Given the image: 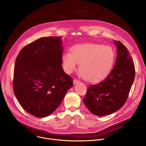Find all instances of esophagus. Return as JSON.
<instances>
[{
	"label": "esophagus",
	"instance_id": "obj_1",
	"mask_svg": "<svg viewBox=\"0 0 146 146\" xmlns=\"http://www.w3.org/2000/svg\"><path fill=\"white\" fill-rule=\"evenodd\" d=\"M80 82V81L77 80V79H74L73 80V84L75 85V84H78V83Z\"/></svg>",
	"mask_w": 146,
	"mask_h": 146
}]
</instances>
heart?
<instances>
[{"mask_svg": "<svg viewBox=\"0 0 146 146\" xmlns=\"http://www.w3.org/2000/svg\"><path fill=\"white\" fill-rule=\"evenodd\" d=\"M115 53L110 46L98 44L77 45L71 48V53L65 52L62 56L65 71L70 73L80 64V71L84 79L95 81L106 76L111 71Z\"/></svg>", "mask_w": 146, "mask_h": 146, "instance_id": "1", "label": "heart"}]
</instances>
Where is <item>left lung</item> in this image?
Here are the masks:
<instances>
[{
    "label": "left lung",
    "instance_id": "1",
    "mask_svg": "<svg viewBox=\"0 0 146 146\" xmlns=\"http://www.w3.org/2000/svg\"><path fill=\"white\" fill-rule=\"evenodd\" d=\"M117 48L115 65L109 74L98 84L91 85L83 99L94 115L105 116L121 109L125 103L135 76L133 60L128 49L114 40Z\"/></svg>",
    "mask_w": 146,
    "mask_h": 146
}]
</instances>
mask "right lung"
Segmentation results:
<instances>
[{
	"label": "right lung",
	"instance_id": "add662e5",
	"mask_svg": "<svg viewBox=\"0 0 146 146\" xmlns=\"http://www.w3.org/2000/svg\"><path fill=\"white\" fill-rule=\"evenodd\" d=\"M62 37H41L19 52L14 70L13 91L24 109L43 118L51 114L73 86L62 66Z\"/></svg>",
	"mask_w": 146,
	"mask_h": 146
}]
</instances>
